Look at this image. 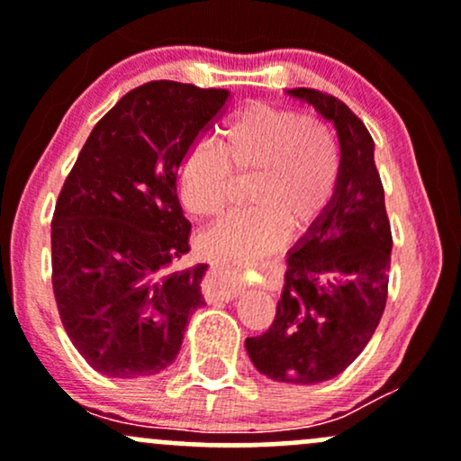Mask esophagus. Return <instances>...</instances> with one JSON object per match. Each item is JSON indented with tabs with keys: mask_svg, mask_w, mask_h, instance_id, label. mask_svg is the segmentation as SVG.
I'll return each instance as SVG.
<instances>
[{
	"mask_svg": "<svg viewBox=\"0 0 461 461\" xmlns=\"http://www.w3.org/2000/svg\"><path fill=\"white\" fill-rule=\"evenodd\" d=\"M210 277H212L214 284H216L214 299L231 301V299H236L238 294H240L245 273H231L223 267H212V268H210Z\"/></svg>",
	"mask_w": 461,
	"mask_h": 461,
	"instance_id": "1",
	"label": "esophagus"
}]
</instances>
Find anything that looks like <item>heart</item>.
Here are the masks:
<instances>
[{
	"label": "heart",
	"mask_w": 461,
	"mask_h": 461,
	"mask_svg": "<svg viewBox=\"0 0 461 461\" xmlns=\"http://www.w3.org/2000/svg\"><path fill=\"white\" fill-rule=\"evenodd\" d=\"M342 151L336 131L314 114L288 105L251 102L216 134V151L197 145L177 167V194L190 216L225 208L234 179H247V208L216 221L197 238L201 258L249 267L277 251L293 234L314 227L336 199Z\"/></svg>",
	"instance_id": "obj_1"
}]
</instances>
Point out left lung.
Returning <instances> with one entry per match:
<instances>
[{
  "mask_svg": "<svg viewBox=\"0 0 461 461\" xmlns=\"http://www.w3.org/2000/svg\"><path fill=\"white\" fill-rule=\"evenodd\" d=\"M338 131L342 176L327 214L288 253L277 314L267 333L247 338L253 366L285 384H319L356 359L377 330L388 299L393 231L375 142L345 102L293 88Z\"/></svg>",
  "mask_w": 461,
  "mask_h": 461,
  "instance_id": "1",
  "label": "left lung"
}]
</instances>
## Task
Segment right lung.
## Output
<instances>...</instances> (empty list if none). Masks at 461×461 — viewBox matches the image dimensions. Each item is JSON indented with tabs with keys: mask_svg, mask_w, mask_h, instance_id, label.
<instances>
[{
	"mask_svg": "<svg viewBox=\"0 0 461 461\" xmlns=\"http://www.w3.org/2000/svg\"><path fill=\"white\" fill-rule=\"evenodd\" d=\"M230 91L156 79L105 113L58 194L51 284L79 356L108 377L160 373L203 303L208 264L168 273L188 251L177 167L223 114Z\"/></svg>",
	"mask_w": 461,
	"mask_h": 461,
	"instance_id": "right-lung-1",
	"label": "right lung"
}]
</instances>
